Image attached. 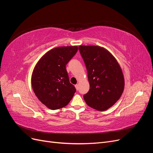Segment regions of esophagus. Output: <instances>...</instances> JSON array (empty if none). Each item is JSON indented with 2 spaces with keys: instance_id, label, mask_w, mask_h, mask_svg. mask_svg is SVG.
I'll return each instance as SVG.
<instances>
[{
  "instance_id": "esophagus-1",
  "label": "esophagus",
  "mask_w": 153,
  "mask_h": 153,
  "mask_svg": "<svg viewBox=\"0 0 153 153\" xmlns=\"http://www.w3.org/2000/svg\"><path fill=\"white\" fill-rule=\"evenodd\" d=\"M75 88H76V89L77 91H78V84H76V85H75Z\"/></svg>"
}]
</instances>
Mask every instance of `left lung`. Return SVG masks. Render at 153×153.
<instances>
[{
  "instance_id": "left-lung-1",
  "label": "left lung",
  "mask_w": 153,
  "mask_h": 153,
  "mask_svg": "<svg viewBox=\"0 0 153 153\" xmlns=\"http://www.w3.org/2000/svg\"><path fill=\"white\" fill-rule=\"evenodd\" d=\"M87 71L90 89L84 95L85 103L99 111L114 105L121 96L124 76L119 64L106 49L98 46L78 47Z\"/></svg>"
}]
</instances>
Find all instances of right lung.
<instances>
[{"label":"right lung","instance_id":"1","mask_svg":"<svg viewBox=\"0 0 153 153\" xmlns=\"http://www.w3.org/2000/svg\"><path fill=\"white\" fill-rule=\"evenodd\" d=\"M78 51L77 47L51 50L41 58L32 75V87L41 103L52 110L66 106L75 93L66 66Z\"/></svg>","mask_w":153,"mask_h":153}]
</instances>
